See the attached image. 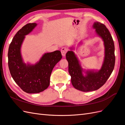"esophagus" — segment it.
Segmentation results:
<instances>
[{"label": "esophagus", "mask_w": 125, "mask_h": 125, "mask_svg": "<svg viewBox=\"0 0 125 125\" xmlns=\"http://www.w3.org/2000/svg\"><path fill=\"white\" fill-rule=\"evenodd\" d=\"M67 51H68V49L67 48H66V47H63V48H62L61 49V53H62V54L63 56H65L66 53L67 52Z\"/></svg>", "instance_id": "esophagus-1"}]
</instances>
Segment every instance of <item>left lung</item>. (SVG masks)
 Listing matches in <instances>:
<instances>
[{"instance_id":"1","label":"left lung","mask_w":125,"mask_h":125,"mask_svg":"<svg viewBox=\"0 0 125 125\" xmlns=\"http://www.w3.org/2000/svg\"><path fill=\"white\" fill-rule=\"evenodd\" d=\"M93 27L102 38L105 46L104 61L101 69L95 72H87V75L84 76L74 53L71 51L66 55L72 84L75 88L82 92L94 91L100 88L109 79L115 66L114 43L109 30L104 24L98 21L94 22Z\"/></svg>"}]
</instances>
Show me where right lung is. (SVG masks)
Here are the masks:
<instances>
[{"label":"right lung","mask_w":125,"mask_h":125,"mask_svg":"<svg viewBox=\"0 0 125 125\" xmlns=\"http://www.w3.org/2000/svg\"><path fill=\"white\" fill-rule=\"evenodd\" d=\"M37 25L28 23L18 31L9 45L8 66L15 83L24 92L29 94L44 91L50 85V76L54 66L62 58L61 51L45 53L35 65H26L21 57L20 49L25 36Z\"/></svg>","instance_id":"obj_1"}]
</instances>
